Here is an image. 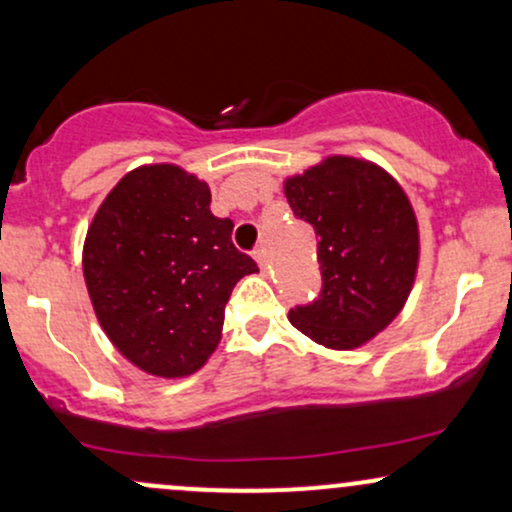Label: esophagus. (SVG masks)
Returning a JSON list of instances; mask_svg holds the SVG:
<instances>
[{"instance_id": "1", "label": "esophagus", "mask_w": 512, "mask_h": 512, "mask_svg": "<svg viewBox=\"0 0 512 512\" xmlns=\"http://www.w3.org/2000/svg\"><path fill=\"white\" fill-rule=\"evenodd\" d=\"M252 257H255L257 264H260L262 272H267V255H264V248H257L255 252H252Z\"/></svg>"}]
</instances>
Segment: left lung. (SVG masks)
Instances as JSON below:
<instances>
[{
	"mask_svg": "<svg viewBox=\"0 0 512 512\" xmlns=\"http://www.w3.org/2000/svg\"><path fill=\"white\" fill-rule=\"evenodd\" d=\"M293 214L320 236L322 293L291 325L325 349L368 344L402 313L419 272V221L407 192L378 163L332 154L284 180Z\"/></svg>",
	"mask_w": 512,
	"mask_h": 512,
	"instance_id": "1",
	"label": "left lung"
}]
</instances>
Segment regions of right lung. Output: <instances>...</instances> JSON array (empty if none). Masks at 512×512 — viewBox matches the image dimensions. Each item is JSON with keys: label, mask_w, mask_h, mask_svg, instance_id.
I'll return each instance as SVG.
<instances>
[{"label": "right lung", "mask_w": 512, "mask_h": 512, "mask_svg": "<svg viewBox=\"0 0 512 512\" xmlns=\"http://www.w3.org/2000/svg\"><path fill=\"white\" fill-rule=\"evenodd\" d=\"M211 190L175 163L122 175L88 223L84 279L93 313L132 366L156 378L197 373L221 342L233 286L257 274L216 219Z\"/></svg>", "instance_id": "add662e5"}]
</instances>
